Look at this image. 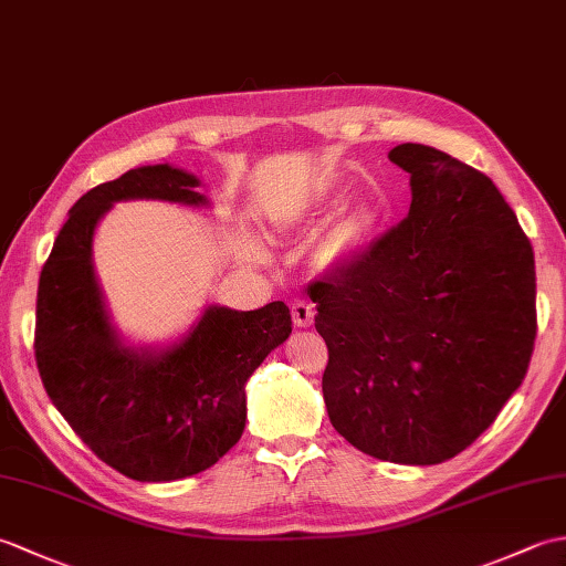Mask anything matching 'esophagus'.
Listing matches in <instances>:
<instances>
[{"instance_id":"34e87169","label":"esophagus","mask_w":566,"mask_h":566,"mask_svg":"<svg viewBox=\"0 0 566 566\" xmlns=\"http://www.w3.org/2000/svg\"><path fill=\"white\" fill-rule=\"evenodd\" d=\"M314 304L306 302V298H294L292 302V318L298 328H308L314 323Z\"/></svg>"}]
</instances>
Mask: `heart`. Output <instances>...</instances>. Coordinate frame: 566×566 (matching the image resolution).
<instances>
[{"label": "heart", "instance_id": "obj_1", "mask_svg": "<svg viewBox=\"0 0 566 566\" xmlns=\"http://www.w3.org/2000/svg\"><path fill=\"white\" fill-rule=\"evenodd\" d=\"M363 226H365L363 216H350V219L340 221V223L335 226L333 231L326 235V240H323V243H321V258L326 260V262L338 260V258L343 255V252L355 243L359 231H363ZM248 252H250V258H255V260H264V258H268V250H264V248L258 243V240H250V243H248Z\"/></svg>", "mask_w": 566, "mask_h": 566}]
</instances>
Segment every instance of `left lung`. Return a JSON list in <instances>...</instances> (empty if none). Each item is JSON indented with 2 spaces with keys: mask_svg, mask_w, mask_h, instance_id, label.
<instances>
[{
  "mask_svg": "<svg viewBox=\"0 0 566 566\" xmlns=\"http://www.w3.org/2000/svg\"><path fill=\"white\" fill-rule=\"evenodd\" d=\"M406 219L308 286L333 428L369 457L440 464L494 423L531 365L535 258L486 175L420 143Z\"/></svg>",
  "mask_w": 566,
  "mask_h": 566,
  "instance_id": "1",
  "label": "left lung"
}]
</instances>
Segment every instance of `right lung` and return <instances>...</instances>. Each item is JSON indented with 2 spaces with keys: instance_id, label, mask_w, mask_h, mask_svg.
<instances>
[{
  "instance_id": "add662e5",
  "label": "right lung",
  "mask_w": 566,
  "mask_h": 566,
  "mask_svg": "<svg viewBox=\"0 0 566 566\" xmlns=\"http://www.w3.org/2000/svg\"><path fill=\"white\" fill-rule=\"evenodd\" d=\"M199 177L143 165L80 197L43 264L35 363L70 428L136 482H175L216 464L245 430V384L292 333L284 302L258 311L209 304L167 345H130L106 308L92 245L116 201L209 207Z\"/></svg>"
}]
</instances>
